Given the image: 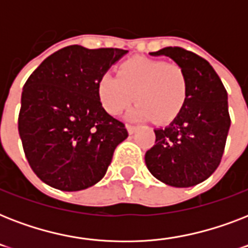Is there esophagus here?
I'll use <instances>...</instances> for the list:
<instances>
[{
  "instance_id": "34e87169",
  "label": "esophagus",
  "mask_w": 248,
  "mask_h": 248,
  "mask_svg": "<svg viewBox=\"0 0 248 248\" xmlns=\"http://www.w3.org/2000/svg\"><path fill=\"white\" fill-rule=\"evenodd\" d=\"M126 128H127L128 134H134L138 130V126H135V124H126Z\"/></svg>"
}]
</instances>
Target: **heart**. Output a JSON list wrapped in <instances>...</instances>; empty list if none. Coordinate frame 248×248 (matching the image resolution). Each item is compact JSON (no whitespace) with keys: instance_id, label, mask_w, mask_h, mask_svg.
I'll return each mask as SVG.
<instances>
[{"instance_id":"obj_1","label":"heart","mask_w":248,"mask_h":248,"mask_svg":"<svg viewBox=\"0 0 248 248\" xmlns=\"http://www.w3.org/2000/svg\"><path fill=\"white\" fill-rule=\"evenodd\" d=\"M189 82L184 68L162 59L136 56L124 60L118 73H104L97 79L96 93L103 108L113 116L120 114L135 99L131 117L155 118L165 124L180 113L188 97Z\"/></svg>"}]
</instances>
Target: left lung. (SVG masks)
<instances>
[{
  "mask_svg": "<svg viewBox=\"0 0 248 248\" xmlns=\"http://www.w3.org/2000/svg\"><path fill=\"white\" fill-rule=\"evenodd\" d=\"M151 55L169 56L186 72L188 97L166 127L155 130V144L145 165L158 180L176 188L204 181L219 167L231 127L228 93L207 60L183 47H165Z\"/></svg>",
  "mask_w": 248,
  "mask_h": 248,
  "instance_id": "8db88e82",
  "label": "left lung"
}]
</instances>
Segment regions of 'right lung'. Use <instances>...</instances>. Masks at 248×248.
Wrapping results in <instances>:
<instances>
[{
	"label": "right lung",
	"instance_id": "right-lung-1",
	"mask_svg": "<svg viewBox=\"0 0 248 248\" xmlns=\"http://www.w3.org/2000/svg\"><path fill=\"white\" fill-rule=\"evenodd\" d=\"M124 54L72 45L46 58L27 79L17 130L29 166L45 184L77 192L104 177L128 132L105 112L96 83Z\"/></svg>",
	"mask_w": 248,
	"mask_h": 248
}]
</instances>
